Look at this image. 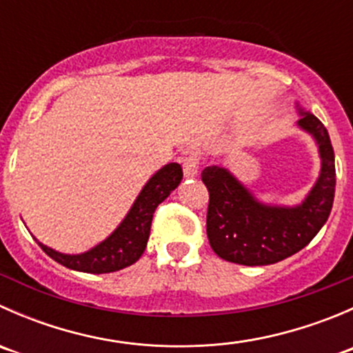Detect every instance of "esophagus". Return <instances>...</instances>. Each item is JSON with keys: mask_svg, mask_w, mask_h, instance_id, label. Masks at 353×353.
Masks as SVG:
<instances>
[{"mask_svg": "<svg viewBox=\"0 0 353 353\" xmlns=\"http://www.w3.org/2000/svg\"><path fill=\"white\" fill-rule=\"evenodd\" d=\"M181 162H183V170H184V176L186 177H194L198 174V167H199V160L198 157L194 154H190V152H186V154L183 155V159H181Z\"/></svg>", "mask_w": 353, "mask_h": 353, "instance_id": "esophagus-1", "label": "esophagus"}]
</instances>
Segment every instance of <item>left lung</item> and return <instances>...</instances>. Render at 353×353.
I'll list each match as a JSON object with an SVG mask.
<instances>
[{"label": "left lung", "instance_id": "8db88e82", "mask_svg": "<svg viewBox=\"0 0 353 353\" xmlns=\"http://www.w3.org/2000/svg\"><path fill=\"white\" fill-rule=\"evenodd\" d=\"M299 110V128L312 134L321 157V174L301 205H263L223 167L210 165L201 172L210 193L206 236L225 261L245 266L282 261L311 243L328 220L336 184L334 152L325 124Z\"/></svg>", "mask_w": 353, "mask_h": 353}]
</instances>
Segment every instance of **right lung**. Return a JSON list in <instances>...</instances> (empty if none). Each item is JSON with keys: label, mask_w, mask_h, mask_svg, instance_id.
Wrapping results in <instances>:
<instances>
[{"label": "right lung", "mask_w": 353, "mask_h": 353, "mask_svg": "<svg viewBox=\"0 0 353 353\" xmlns=\"http://www.w3.org/2000/svg\"><path fill=\"white\" fill-rule=\"evenodd\" d=\"M181 179H183V167L179 163L172 162L163 165L145 184L119 227L108 239L92 248L90 251L81 254H63L39 241L37 244L59 265L77 272L99 275V273H110L126 268L137 263L143 254L150 236L155 208L179 186Z\"/></svg>", "instance_id": "1"}]
</instances>
